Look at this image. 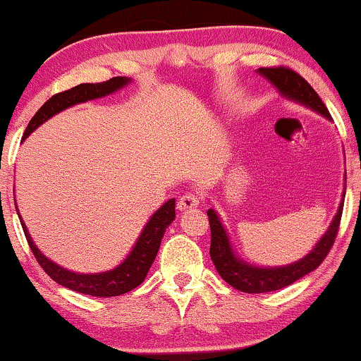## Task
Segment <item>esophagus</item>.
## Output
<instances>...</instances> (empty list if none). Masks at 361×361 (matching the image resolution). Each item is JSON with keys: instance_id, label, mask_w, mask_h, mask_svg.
<instances>
[{"instance_id": "obj_1", "label": "esophagus", "mask_w": 361, "mask_h": 361, "mask_svg": "<svg viewBox=\"0 0 361 361\" xmlns=\"http://www.w3.org/2000/svg\"><path fill=\"white\" fill-rule=\"evenodd\" d=\"M199 204H200V195L195 194V192H187V194H184L179 200H177V209L180 212H187V210L195 209Z\"/></svg>"}]
</instances>
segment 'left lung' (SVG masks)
Listing matches in <instances>:
<instances>
[{"mask_svg":"<svg viewBox=\"0 0 361 361\" xmlns=\"http://www.w3.org/2000/svg\"><path fill=\"white\" fill-rule=\"evenodd\" d=\"M258 73L264 78H268L278 88L281 95L288 98V100L300 103V105L320 113L327 120H332L327 106L320 100L317 92L298 72L290 71L288 67H261L258 68ZM343 197L345 195H342V202L338 205L337 215L334 216L329 230L315 243L312 251L309 255H305L302 259L295 261V263L276 266V268L255 266L238 258L233 248H231L228 233H226L225 226L221 225L219 214L214 209H209L207 210V215H209L212 233L210 256L219 274L230 286H233L235 289L243 290V293L248 294L271 293V290L283 289L286 286L295 283L302 276L309 274L310 271H314L317 266H320V263L325 259V256L329 255L338 233L340 219H342L343 210Z\"/></svg>","mask_w":361,"mask_h":361,"instance_id":"obj_1","label":"left lung"}]
</instances>
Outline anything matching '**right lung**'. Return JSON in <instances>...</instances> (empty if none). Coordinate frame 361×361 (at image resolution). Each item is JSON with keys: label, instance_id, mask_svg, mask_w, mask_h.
Instances as JSON below:
<instances>
[{"label": "right lung", "instance_id": "1", "mask_svg": "<svg viewBox=\"0 0 361 361\" xmlns=\"http://www.w3.org/2000/svg\"><path fill=\"white\" fill-rule=\"evenodd\" d=\"M131 78L128 77H113L110 80L102 83H80V85L71 88V90L56 93V95L49 98L44 105L39 108L36 115L31 118L29 125L24 131L23 140L31 135L34 130H37L44 121L52 118L57 113L66 110L68 106L77 105V103H83L88 100H95V98H102L110 95L113 92H118L128 83ZM19 215V212H18ZM176 219V199L167 200L156 214L151 216L145 228H142L140 238H137L136 245L133 246L130 255L123 259L121 264L116 268L105 273H92V274H80L68 271L62 266H59L44 256L29 235V231L24 225L23 219L21 225L26 235V240L29 243V248L32 250L34 256H36L37 263L41 268L51 276V279L56 281L57 284L63 286V288L77 290L80 294L93 295V298H115V295L126 294L137 288L142 281H145L147 271H149L151 264L154 263V258L159 251L161 240L166 233V228L169 226Z\"/></svg>", "mask_w": 361, "mask_h": 361}]
</instances>
